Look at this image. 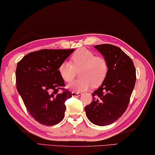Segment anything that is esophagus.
<instances>
[{
	"label": "esophagus",
	"instance_id": "obj_1",
	"mask_svg": "<svg viewBox=\"0 0 155 155\" xmlns=\"http://www.w3.org/2000/svg\"><path fill=\"white\" fill-rule=\"evenodd\" d=\"M71 93H72V96H73V97H79V96H80L81 95H82V93L75 92V91H73V92H72Z\"/></svg>",
	"mask_w": 155,
	"mask_h": 155
}]
</instances>
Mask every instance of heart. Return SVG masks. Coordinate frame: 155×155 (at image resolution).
<instances>
[{
    "label": "heart",
    "instance_id": "1",
    "mask_svg": "<svg viewBox=\"0 0 155 155\" xmlns=\"http://www.w3.org/2000/svg\"><path fill=\"white\" fill-rule=\"evenodd\" d=\"M73 65L67 61L61 63L58 71L65 82H70L80 70V79L68 84L67 88L79 93L88 89L91 86L99 87L104 81L108 71V62L105 58L95 56L91 51L82 48L76 51L71 58Z\"/></svg>",
    "mask_w": 155,
    "mask_h": 155
}]
</instances>
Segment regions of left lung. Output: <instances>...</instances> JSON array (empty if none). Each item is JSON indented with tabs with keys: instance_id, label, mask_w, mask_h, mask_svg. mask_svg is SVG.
<instances>
[{
	"instance_id": "1",
	"label": "left lung",
	"mask_w": 155,
	"mask_h": 155,
	"mask_svg": "<svg viewBox=\"0 0 155 155\" xmlns=\"http://www.w3.org/2000/svg\"><path fill=\"white\" fill-rule=\"evenodd\" d=\"M94 47L108 62L105 80L93 95V101L85 106L86 115L97 126L115 122L125 112L135 87L136 71L133 60L120 48L112 45Z\"/></svg>"
}]
</instances>
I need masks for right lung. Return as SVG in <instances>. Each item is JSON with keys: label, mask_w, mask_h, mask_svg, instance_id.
<instances>
[{"label": "right lung", "mask_w": 155, "mask_h": 155, "mask_svg": "<svg viewBox=\"0 0 155 155\" xmlns=\"http://www.w3.org/2000/svg\"><path fill=\"white\" fill-rule=\"evenodd\" d=\"M74 50L42 49L18 62L17 91L28 112L42 125L54 126L64 118V102L72 95L68 90L58 92L65 85L58 68Z\"/></svg>", "instance_id": "right-lung-1"}]
</instances>
